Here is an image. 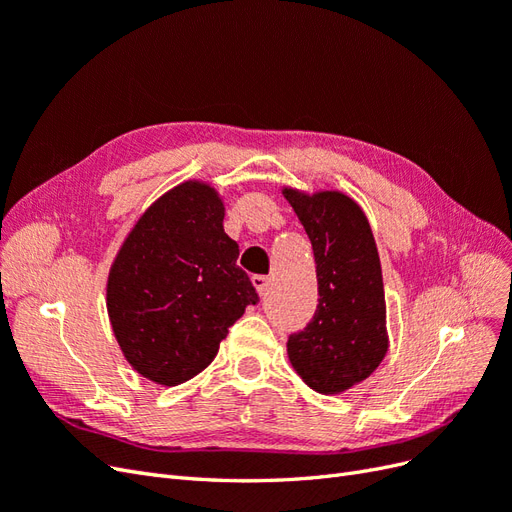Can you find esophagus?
<instances>
[{
    "label": "esophagus",
    "instance_id": "esophagus-1",
    "mask_svg": "<svg viewBox=\"0 0 512 512\" xmlns=\"http://www.w3.org/2000/svg\"><path fill=\"white\" fill-rule=\"evenodd\" d=\"M252 284L258 290V294H265L269 288V277L267 275H252Z\"/></svg>",
    "mask_w": 512,
    "mask_h": 512
}]
</instances>
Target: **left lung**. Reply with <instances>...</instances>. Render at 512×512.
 Wrapping results in <instances>:
<instances>
[{
    "label": "left lung",
    "instance_id": "8db88e82",
    "mask_svg": "<svg viewBox=\"0 0 512 512\" xmlns=\"http://www.w3.org/2000/svg\"><path fill=\"white\" fill-rule=\"evenodd\" d=\"M284 196L312 241L320 297L307 327L288 337V359L307 386L335 395L374 374L389 348L378 247L350 196Z\"/></svg>",
    "mask_w": 512,
    "mask_h": 512
}]
</instances>
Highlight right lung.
I'll return each mask as SVG.
<instances>
[{
    "label": "right lung",
    "mask_w": 512,
    "mask_h": 512,
    "mask_svg": "<svg viewBox=\"0 0 512 512\" xmlns=\"http://www.w3.org/2000/svg\"><path fill=\"white\" fill-rule=\"evenodd\" d=\"M222 222L220 194L185 181L138 218L108 273L117 344L151 382L177 386L200 374L245 307L258 303Z\"/></svg>",
    "instance_id": "right-lung-1"
}]
</instances>
